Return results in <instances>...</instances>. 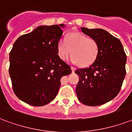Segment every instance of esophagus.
I'll list each match as a JSON object with an SVG mask.
<instances>
[{
	"label": "esophagus",
	"instance_id": "esophagus-1",
	"mask_svg": "<svg viewBox=\"0 0 132 132\" xmlns=\"http://www.w3.org/2000/svg\"><path fill=\"white\" fill-rule=\"evenodd\" d=\"M71 71H72V72H74V71H75V70H76L75 67H71Z\"/></svg>",
	"mask_w": 132,
	"mask_h": 132
}]
</instances>
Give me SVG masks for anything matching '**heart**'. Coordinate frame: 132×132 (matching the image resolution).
<instances>
[{"mask_svg": "<svg viewBox=\"0 0 132 132\" xmlns=\"http://www.w3.org/2000/svg\"><path fill=\"white\" fill-rule=\"evenodd\" d=\"M72 54H71V52ZM59 58L65 60L71 54V60L80 67L92 65L96 59L99 45L96 40L80 33L70 34L65 38H61L57 45Z\"/></svg>", "mask_w": 132, "mask_h": 132, "instance_id": "obj_1", "label": "heart"}]
</instances>
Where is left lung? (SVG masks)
<instances>
[{
  "label": "left lung",
  "mask_w": 132,
  "mask_h": 132,
  "mask_svg": "<svg viewBox=\"0 0 132 132\" xmlns=\"http://www.w3.org/2000/svg\"><path fill=\"white\" fill-rule=\"evenodd\" d=\"M81 31L98 43L96 61L75 73L79 77L76 92L79 101L87 106H98L118 95L126 74L127 56L118 38L102 29L81 27Z\"/></svg>",
  "instance_id": "8db88e82"
}]
</instances>
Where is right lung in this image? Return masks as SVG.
Wrapping results in <instances>:
<instances>
[{
  "mask_svg": "<svg viewBox=\"0 0 132 132\" xmlns=\"http://www.w3.org/2000/svg\"><path fill=\"white\" fill-rule=\"evenodd\" d=\"M64 24L40 26L20 36L10 53L12 88L18 98L32 106H43L56 98L61 78L71 73L59 58L57 45Z\"/></svg>",
  "mask_w": 132,
  "mask_h": 132,
  "instance_id": "obj_1",
  "label": "right lung"
}]
</instances>
